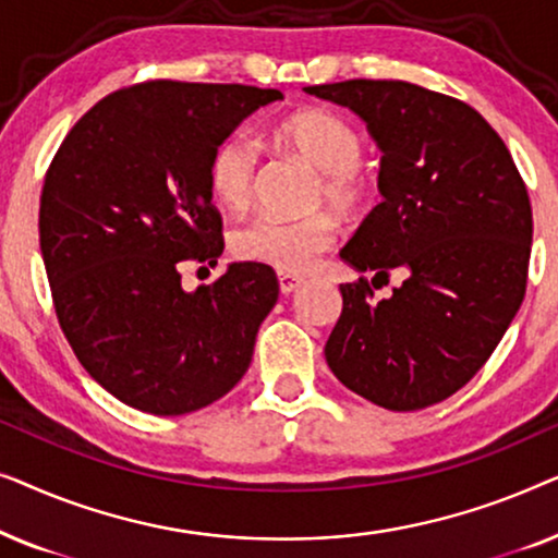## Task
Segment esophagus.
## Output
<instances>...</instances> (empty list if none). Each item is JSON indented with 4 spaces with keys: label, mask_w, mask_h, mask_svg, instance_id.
<instances>
[{
    "label": "esophagus",
    "mask_w": 558,
    "mask_h": 558,
    "mask_svg": "<svg viewBox=\"0 0 558 558\" xmlns=\"http://www.w3.org/2000/svg\"><path fill=\"white\" fill-rule=\"evenodd\" d=\"M296 287H302L300 277H292V274H279V292L281 294H292Z\"/></svg>",
    "instance_id": "esophagus-1"
}]
</instances>
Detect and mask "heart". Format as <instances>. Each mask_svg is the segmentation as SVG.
<instances>
[{"instance_id":"b5f03b06","label":"heart","mask_w":558,"mask_h":558,"mask_svg":"<svg viewBox=\"0 0 558 558\" xmlns=\"http://www.w3.org/2000/svg\"><path fill=\"white\" fill-rule=\"evenodd\" d=\"M277 140L323 174L317 203H330L335 210L357 213L373 195V182L363 172L365 136L361 129L332 111L307 109L281 121ZM258 172V147L246 134H231L213 149L208 162V185L218 205L243 210L254 197ZM338 228L325 213L289 220L258 216L239 226L231 235L233 254L243 262L264 264L279 274H304L317 256L335 243Z\"/></svg>"}]
</instances>
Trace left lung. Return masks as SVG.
Listing matches in <instances>:
<instances>
[{
    "label": "left lung",
    "mask_w": 558,
    "mask_h": 558,
    "mask_svg": "<svg viewBox=\"0 0 558 558\" xmlns=\"http://www.w3.org/2000/svg\"><path fill=\"white\" fill-rule=\"evenodd\" d=\"M368 126L384 203L340 258L403 284L371 302L363 277L340 284L342 312L325 345L342 386L378 407L416 411L468 384L498 348L525 294L533 216L495 129L452 96L407 81L307 86Z\"/></svg>",
    "instance_id": "1"
}]
</instances>
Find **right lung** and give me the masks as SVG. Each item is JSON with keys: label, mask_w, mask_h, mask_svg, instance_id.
<instances>
[{"label": "right lung", "mask_w": 558, "mask_h": 558, "mask_svg": "<svg viewBox=\"0 0 558 558\" xmlns=\"http://www.w3.org/2000/svg\"><path fill=\"white\" fill-rule=\"evenodd\" d=\"M277 88L151 81L83 113L40 195V251L75 357L126 407L180 416L243 378L279 296L271 266L228 264L187 292L185 264L223 254L213 149Z\"/></svg>", "instance_id": "1"}]
</instances>
